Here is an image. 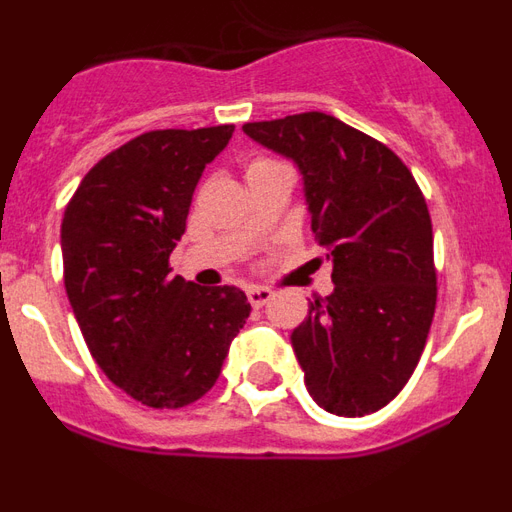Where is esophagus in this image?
Listing matches in <instances>:
<instances>
[{
	"mask_svg": "<svg viewBox=\"0 0 512 512\" xmlns=\"http://www.w3.org/2000/svg\"><path fill=\"white\" fill-rule=\"evenodd\" d=\"M246 295H248V302H251L253 307H264L266 302L274 297V292H271V289H266V287H248Z\"/></svg>",
	"mask_w": 512,
	"mask_h": 512,
	"instance_id": "1",
	"label": "esophagus"
}]
</instances>
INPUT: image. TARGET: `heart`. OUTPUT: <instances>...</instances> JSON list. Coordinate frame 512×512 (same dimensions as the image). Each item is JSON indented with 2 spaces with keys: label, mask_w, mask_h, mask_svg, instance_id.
<instances>
[{
  "label": "heart",
  "mask_w": 512,
  "mask_h": 512,
  "mask_svg": "<svg viewBox=\"0 0 512 512\" xmlns=\"http://www.w3.org/2000/svg\"><path fill=\"white\" fill-rule=\"evenodd\" d=\"M274 169H284V166L277 164V161H269V158H259V161H253V164L248 166L246 176L248 174H261V171H274Z\"/></svg>",
  "instance_id": "b5f03b06"
}]
</instances>
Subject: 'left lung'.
<instances>
[{
  "instance_id": "obj_1",
  "label": "left lung",
  "mask_w": 512,
  "mask_h": 512,
  "mask_svg": "<svg viewBox=\"0 0 512 512\" xmlns=\"http://www.w3.org/2000/svg\"><path fill=\"white\" fill-rule=\"evenodd\" d=\"M243 133L297 166L333 266L336 289L289 336L307 392L333 415L377 413L415 372L436 310L423 194L390 148L333 115L246 122Z\"/></svg>"
}]
</instances>
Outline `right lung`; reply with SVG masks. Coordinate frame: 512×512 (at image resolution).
Listing matches in <instances>:
<instances>
[{
  "label": "right lung",
  "mask_w": 512,
  "mask_h": 512,
  "mask_svg": "<svg viewBox=\"0 0 512 512\" xmlns=\"http://www.w3.org/2000/svg\"><path fill=\"white\" fill-rule=\"evenodd\" d=\"M233 125L153 130L104 156L63 212V284L94 361L148 408L200 400L251 305L238 287L171 274L202 171Z\"/></svg>",
  "instance_id": "1"
}]
</instances>
